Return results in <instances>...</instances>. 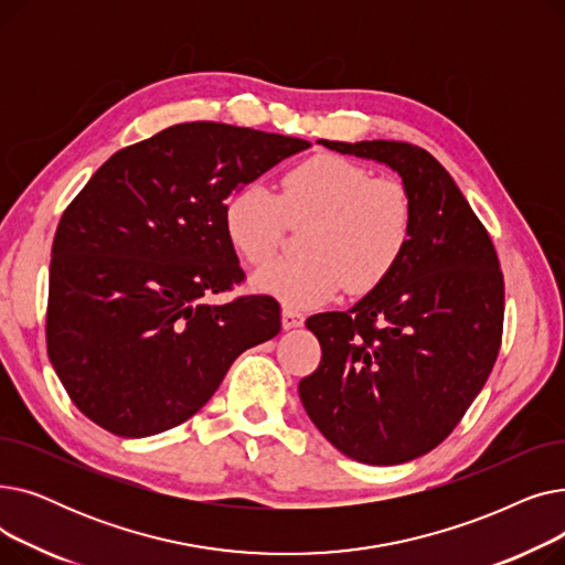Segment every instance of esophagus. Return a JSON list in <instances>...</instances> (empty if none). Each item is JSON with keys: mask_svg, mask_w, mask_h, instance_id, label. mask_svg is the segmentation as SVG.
<instances>
[{"mask_svg": "<svg viewBox=\"0 0 565 565\" xmlns=\"http://www.w3.org/2000/svg\"><path fill=\"white\" fill-rule=\"evenodd\" d=\"M281 324H284V330L302 328V324H305V316H302L300 311L290 309V307H284V311H281Z\"/></svg>", "mask_w": 565, "mask_h": 565, "instance_id": "obj_1", "label": "esophagus"}]
</instances>
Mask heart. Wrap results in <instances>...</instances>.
<instances>
[{"mask_svg":"<svg viewBox=\"0 0 565 565\" xmlns=\"http://www.w3.org/2000/svg\"><path fill=\"white\" fill-rule=\"evenodd\" d=\"M414 217L405 183L375 178L364 164L330 153L292 167L281 194L263 183L237 188L222 213L231 247L252 265L273 260L288 224H307L302 254L267 265L254 277L258 290L298 309L334 298L343 286L352 295L377 288L403 260Z\"/></svg>","mask_w":565,"mask_h":565,"instance_id":"1","label":"heart"}]
</instances>
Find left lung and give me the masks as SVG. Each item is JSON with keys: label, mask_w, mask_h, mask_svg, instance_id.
<instances>
[{"label": "left lung", "mask_w": 565, "mask_h": 565, "mask_svg": "<svg viewBox=\"0 0 565 565\" xmlns=\"http://www.w3.org/2000/svg\"><path fill=\"white\" fill-rule=\"evenodd\" d=\"M320 143L398 171L417 217L387 279L350 311L307 320L322 358L300 380V398L348 458L401 465L447 439L483 390L501 348L503 275L486 226L424 148Z\"/></svg>", "instance_id": "8db88e82"}]
</instances>
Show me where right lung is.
<instances>
[{"instance_id": "1", "label": "right lung", "mask_w": 565, "mask_h": 565, "mask_svg": "<svg viewBox=\"0 0 565 565\" xmlns=\"http://www.w3.org/2000/svg\"><path fill=\"white\" fill-rule=\"evenodd\" d=\"M311 143L213 121L171 126L114 153L58 220L47 358L84 417L118 437L188 422L235 358L281 330L279 305L243 295L226 199Z\"/></svg>"}]
</instances>
